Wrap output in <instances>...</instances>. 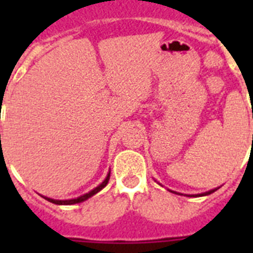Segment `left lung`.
<instances>
[{"instance_id":"8db88e82","label":"left lung","mask_w":253,"mask_h":253,"mask_svg":"<svg viewBox=\"0 0 253 253\" xmlns=\"http://www.w3.org/2000/svg\"><path fill=\"white\" fill-rule=\"evenodd\" d=\"M216 189H212V190H210V192H206V193H204V194H201V196H208V194H211V193H214L215 192Z\"/></svg>"}]
</instances>
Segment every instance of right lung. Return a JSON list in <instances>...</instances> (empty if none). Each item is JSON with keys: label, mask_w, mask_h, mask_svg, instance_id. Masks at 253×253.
<instances>
[{"label": "right lung", "mask_w": 253, "mask_h": 253, "mask_svg": "<svg viewBox=\"0 0 253 253\" xmlns=\"http://www.w3.org/2000/svg\"><path fill=\"white\" fill-rule=\"evenodd\" d=\"M109 178H110V173L107 174V177H106V178H105V181H103L102 184L98 185V186H97V188H95V189H93L91 192L86 193V194H84V196L79 197V198H75V200L57 201V200H52V198H47V197H44V198H45V200H47V201H49V202H52V204H55V205H73V204H80V202H83V201L87 200V198H90L91 196H94L95 193H98L99 190H101V189H102V188H105V186H106V185H107V182H109Z\"/></svg>", "instance_id": "1"}]
</instances>
